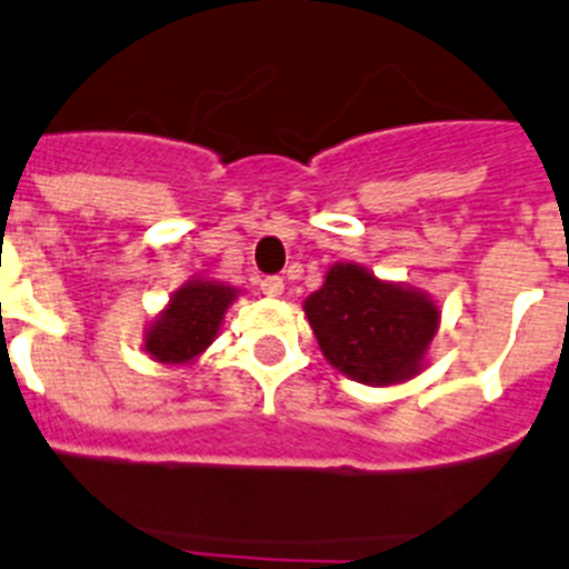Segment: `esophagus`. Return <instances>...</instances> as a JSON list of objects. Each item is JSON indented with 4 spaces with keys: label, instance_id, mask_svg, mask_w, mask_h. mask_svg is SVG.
Instances as JSON below:
<instances>
[{
    "label": "esophagus",
    "instance_id": "34e87169",
    "mask_svg": "<svg viewBox=\"0 0 569 569\" xmlns=\"http://www.w3.org/2000/svg\"><path fill=\"white\" fill-rule=\"evenodd\" d=\"M260 291L267 297H280L283 295V278H278V274H269V278L260 280Z\"/></svg>",
    "mask_w": 569,
    "mask_h": 569
}]
</instances>
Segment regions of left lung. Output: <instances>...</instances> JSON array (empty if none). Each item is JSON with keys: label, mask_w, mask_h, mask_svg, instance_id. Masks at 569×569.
Segmentation results:
<instances>
[{"label": "left lung", "mask_w": 569, "mask_h": 569, "mask_svg": "<svg viewBox=\"0 0 569 569\" xmlns=\"http://www.w3.org/2000/svg\"><path fill=\"white\" fill-rule=\"evenodd\" d=\"M315 337L337 370L365 385H396L421 370L438 331V309L418 291L337 263L306 300Z\"/></svg>", "instance_id": "left-lung-1"}]
</instances>
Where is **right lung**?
Listing matches in <instances>:
<instances>
[{
	"mask_svg": "<svg viewBox=\"0 0 569 569\" xmlns=\"http://www.w3.org/2000/svg\"><path fill=\"white\" fill-rule=\"evenodd\" d=\"M232 297L236 291L230 286L210 283V280L184 283L171 297V306L148 328L146 350L157 362L168 365L196 359L219 333Z\"/></svg>",
	"mask_w": 569,
	"mask_h": 569,
	"instance_id": "right-lung-1",
	"label": "right lung"
}]
</instances>
